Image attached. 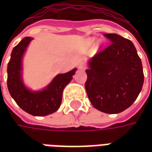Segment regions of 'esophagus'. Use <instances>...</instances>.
<instances>
[{
	"label": "esophagus",
	"instance_id": "esophagus-1",
	"mask_svg": "<svg viewBox=\"0 0 152 152\" xmlns=\"http://www.w3.org/2000/svg\"><path fill=\"white\" fill-rule=\"evenodd\" d=\"M86 68V65L84 63H81L79 65V69L80 70H85Z\"/></svg>",
	"mask_w": 152,
	"mask_h": 152
}]
</instances>
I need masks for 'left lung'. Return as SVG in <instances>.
Here are the masks:
<instances>
[{
    "mask_svg": "<svg viewBox=\"0 0 152 152\" xmlns=\"http://www.w3.org/2000/svg\"><path fill=\"white\" fill-rule=\"evenodd\" d=\"M104 36L112 43L89 61L85 87L96 109L116 114L137 98L144 82L143 70L131 40L117 34Z\"/></svg>",
    "mask_w": 152,
    "mask_h": 152,
    "instance_id": "8db88e82",
    "label": "left lung"
}]
</instances>
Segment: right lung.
I'll use <instances>...</instances> for the list:
<instances>
[{
  "mask_svg": "<svg viewBox=\"0 0 152 152\" xmlns=\"http://www.w3.org/2000/svg\"><path fill=\"white\" fill-rule=\"evenodd\" d=\"M31 40V37H24L12 50L7 66V87L12 98L23 111L32 115L43 116L59 108L63 89L72 80L76 69L58 75L42 91L28 89L21 79L22 58Z\"/></svg>",
  "mask_w": 152,
  "mask_h": 152,
  "instance_id": "1",
  "label": "right lung"
}]
</instances>
